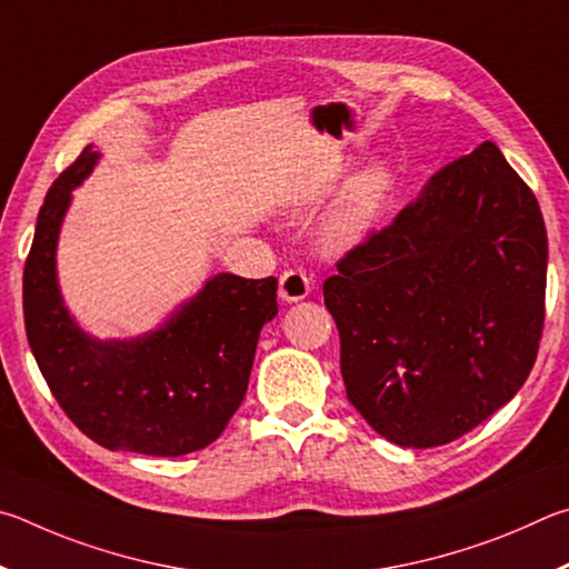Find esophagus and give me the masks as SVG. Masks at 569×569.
Here are the masks:
<instances>
[{"instance_id": "34e87169", "label": "esophagus", "mask_w": 569, "mask_h": 569, "mask_svg": "<svg viewBox=\"0 0 569 569\" xmlns=\"http://www.w3.org/2000/svg\"><path fill=\"white\" fill-rule=\"evenodd\" d=\"M312 279L307 277L302 269H287V272L279 274V297L284 302H300L310 295Z\"/></svg>"}]
</instances>
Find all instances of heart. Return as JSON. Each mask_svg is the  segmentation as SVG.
I'll return each instance as SVG.
<instances>
[{"mask_svg": "<svg viewBox=\"0 0 569 569\" xmlns=\"http://www.w3.org/2000/svg\"><path fill=\"white\" fill-rule=\"evenodd\" d=\"M390 184L392 174L387 164H372L362 174H357L350 187L342 192V197L337 199L330 214L325 217V247L340 252V249H350L360 242L370 232L375 217L380 212L387 192H390Z\"/></svg>", "mask_w": 569, "mask_h": 569, "instance_id": "obj_1", "label": "heart"}]
</instances>
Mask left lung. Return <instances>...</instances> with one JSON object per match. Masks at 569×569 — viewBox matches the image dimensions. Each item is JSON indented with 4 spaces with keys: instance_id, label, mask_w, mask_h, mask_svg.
Segmentation results:
<instances>
[{
    "instance_id": "8db88e82",
    "label": "left lung",
    "mask_w": 569,
    "mask_h": 569,
    "mask_svg": "<svg viewBox=\"0 0 569 569\" xmlns=\"http://www.w3.org/2000/svg\"><path fill=\"white\" fill-rule=\"evenodd\" d=\"M545 284L540 204L485 142L442 167L325 282L347 400L400 447L475 430L532 370Z\"/></svg>"
}]
</instances>
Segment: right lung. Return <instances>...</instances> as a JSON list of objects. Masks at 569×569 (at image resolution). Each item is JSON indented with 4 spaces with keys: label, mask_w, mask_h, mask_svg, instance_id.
I'll return each instance as SVG.
<instances>
[{
    "label": "right lung",
    "mask_w": 569,
    "mask_h": 569,
    "mask_svg": "<svg viewBox=\"0 0 569 569\" xmlns=\"http://www.w3.org/2000/svg\"><path fill=\"white\" fill-rule=\"evenodd\" d=\"M92 144L54 179L24 264V327L54 400L107 450L179 457L212 445L242 405L277 279L214 274L164 325L134 340L89 337L57 284L59 227L72 189L92 174Z\"/></svg>",
    "instance_id": "1"
}]
</instances>
